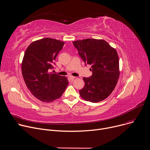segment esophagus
I'll list each match as a JSON object with an SVG mask.
<instances>
[{
  "label": "esophagus",
  "instance_id": "1",
  "mask_svg": "<svg viewBox=\"0 0 150 150\" xmlns=\"http://www.w3.org/2000/svg\"><path fill=\"white\" fill-rule=\"evenodd\" d=\"M69 79H70V80H71V81H73V80L75 79V77L71 76H69Z\"/></svg>",
  "mask_w": 150,
  "mask_h": 150
}]
</instances>
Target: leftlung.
<instances>
[{"instance_id":"left-lung-1","label":"left lung","mask_w":150,"mask_h":150,"mask_svg":"<svg viewBox=\"0 0 150 150\" xmlns=\"http://www.w3.org/2000/svg\"><path fill=\"white\" fill-rule=\"evenodd\" d=\"M84 63L91 65L92 76L83 77L84 87L79 94L91 103L101 101L115 88L120 76L117 52L103 40L88 38L73 42Z\"/></svg>"}]
</instances>
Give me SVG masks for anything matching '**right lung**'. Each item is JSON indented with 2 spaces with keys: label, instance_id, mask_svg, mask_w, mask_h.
Instances as JSON below:
<instances>
[{
  "label": "right lung",
  "instance_id": "add662e5",
  "mask_svg": "<svg viewBox=\"0 0 150 150\" xmlns=\"http://www.w3.org/2000/svg\"><path fill=\"white\" fill-rule=\"evenodd\" d=\"M65 42L45 38L32 42L24 53L21 65L27 88L39 100L50 103L60 98L68 85L65 76L49 73Z\"/></svg>",
  "mask_w": 150,
  "mask_h": 150
}]
</instances>
